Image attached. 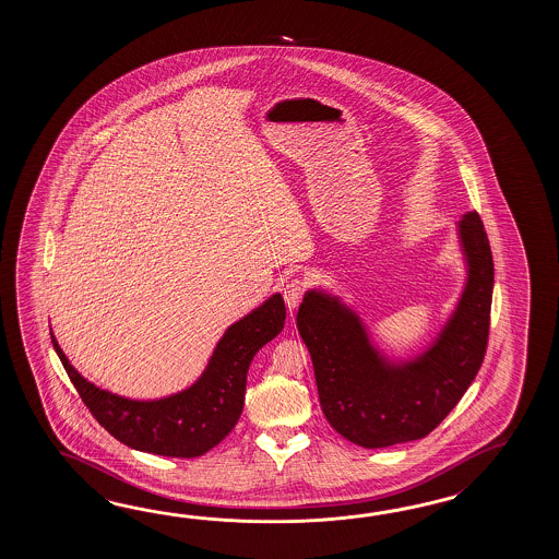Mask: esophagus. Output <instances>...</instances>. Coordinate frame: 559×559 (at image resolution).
<instances>
[{
  "instance_id": "obj_1",
  "label": "esophagus",
  "mask_w": 559,
  "mask_h": 559,
  "mask_svg": "<svg viewBox=\"0 0 559 559\" xmlns=\"http://www.w3.org/2000/svg\"><path fill=\"white\" fill-rule=\"evenodd\" d=\"M304 294H306V282H301V280H289V282L284 285L285 306L289 309H296Z\"/></svg>"
}]
</instances>
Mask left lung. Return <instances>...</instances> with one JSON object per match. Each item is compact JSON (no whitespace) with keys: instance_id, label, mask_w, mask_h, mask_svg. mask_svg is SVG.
<instances>
[{"instance_id":"left-lung-1","label":"left lung","mask_w":559,"mask_h":559,"mask_svg":"<svg viewBox=\"0 0 559 559\" xmlns=\"http://www.w3.org/2000/svg\"><path fill=\"white\" fill-rule=\"evenodd\" d=\"M467 285L438 342L402 366L371 347L368 333L337 297L308 292L297 330L313 364L323 416L361 448L421 440L448 417L486 357L493 258L477 212L460 222Z\"/></svg>"}]
</instances>
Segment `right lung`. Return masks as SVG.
<instances>
[{
  "instance_id": "obj_1",
  "label": "right lung",
  "mask_w": 559,
  "mask_h": 559,
  "mask_svg": "<svg viewBox=\"0 0 559 559\" xmlns=\"http://www.w3.org/2000/svg\"><path fill=\"white\" fill-rule=\"evenodd\" d=\"M284 297H270L262 308L227 328L202 378L186 392L155 402H135L95 388L84 380L51 333V344L92 416L116 440L140 452L167 457H198L236 428L246 395L251 359L282 332Z\"/></svg>"
}]
</instances>
